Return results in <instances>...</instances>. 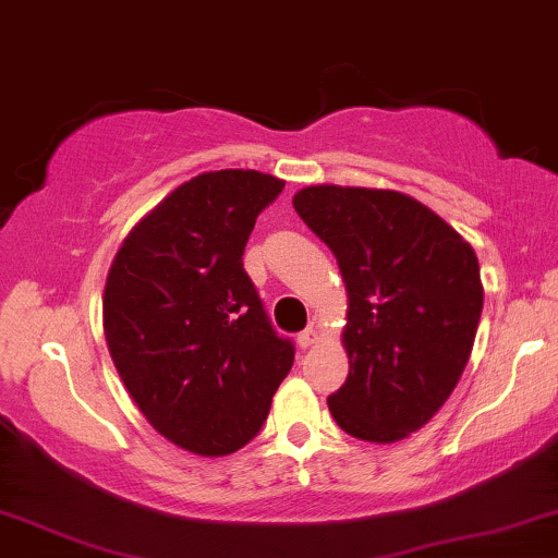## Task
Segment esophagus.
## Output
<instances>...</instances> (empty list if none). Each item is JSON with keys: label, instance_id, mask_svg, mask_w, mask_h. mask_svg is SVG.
Masks as SVG:
<instances>
[{"label": "esophagus", "instance_id": "34e87169", "mask_svg": "<svg viewBox=\"0 0 558 558\" xmlns=\"http://www.w3.org/2000/svg\"><path fill=\"white\" fill-rule=\"evenodd\" d=\"M316 341H318V331L314 329V326H308L306 331H301V333H299V347H301V349L314 347Z\"/></svg>", "mask_w": 558, "mask_h": 558}]
</instances>
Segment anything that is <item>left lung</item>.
Masks as SVG:
<instances>
[{"mask_svg":"<svg viewBox=\"0 0 558 558\" xmlns=\"http://www.w3.org/2000/svg\"><path fill=\"white\" fill-rule=\"evenodd\" d=\"M293 209L337 257L349 375L329 396L341 430L396 444L434 418L470 362L482 301L472 244L400 191L318 183Z\"/></svg>","mask_w":558,"mask_h":558,"instance_id":"8db88e82","label":"left lung"}]
</instances>
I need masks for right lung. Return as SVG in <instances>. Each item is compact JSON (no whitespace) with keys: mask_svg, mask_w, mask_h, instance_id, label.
<instances>
[{"mask_svg":"<svg viewBox=\"0 0 558 558\" xmlns=\"http://www.w3.org/2000/svg\"><path fill=\"white\" fill-rule=\"evenodd\" d=\"M286 181L209 170L170 191L124 236L104 286V337L150 426L198 457L257 436L295 349L267 322L242 255Z\"/></svg>","mask_w":558,"mask_h":558,"instance_id":"obj_1","label":"right lung"}]
</instances>
